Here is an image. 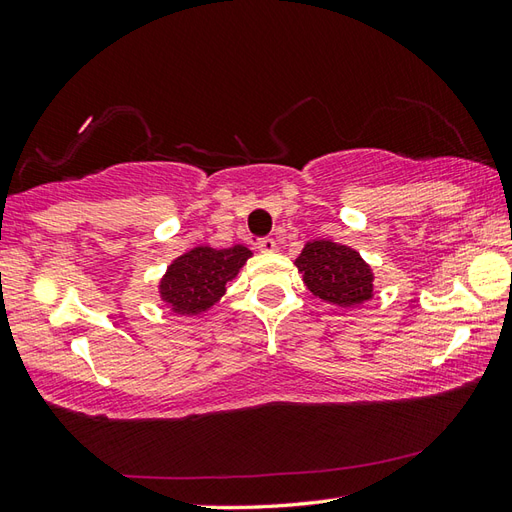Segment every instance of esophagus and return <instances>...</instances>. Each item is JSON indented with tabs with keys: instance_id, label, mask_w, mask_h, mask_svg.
<instances>
[{
	"instance_id": "esophagus-1",
	"label": "esophagus",
	"mask_w": 512,
	"mask_h": 512,
	"mask_svg": "<svg viewBox=\"0 0 512 512\" xmlns=\"http://www.w3.org/2000/svg\"><path fill=\"white\" fill-rule=\"evenodd\" d=\"M257 248L262 250V253H275V250H277V242H275L273 237H262V239H259V242H257Z\"/></svg>"
}]
</instances>
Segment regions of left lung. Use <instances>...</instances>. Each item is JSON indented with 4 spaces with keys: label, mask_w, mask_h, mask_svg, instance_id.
Segmentation results:
<instances>
[{
    "label": "left lung",
    "mask_w": 512,
    "mask_h": 512,
    "mask_svg": "<svg viewBox=\"0 0 512 512\" xmlns=\"http://www.w3.org/2000/svg\"><path fill=\"white\" fill-rule=\"evenodd\" d=\"M295 266L314 297L339 308H354L374 297V273L354 248L332 239H312Z\"/></svg>",
    "instance_id": "8db88e82"
}]
</instances>
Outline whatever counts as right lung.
I'll return each instance as SVG.
<instances>
[{"label":"right lung","instance_id":"add662e5","mask_svg":"<svg viewBox=\"0 0 512 512\" xmlns=\"http://www.w3.org/2000/svg\"><path fill=\"white\" fill-rule=\"evenodd\" d=\"M253 253L242 244L231 248L195 246L173 259L158 284V295L178 317H200L226 295L228 281Z\"/></svg>","mask_w":512,"mask_h":512}]
</instances>
